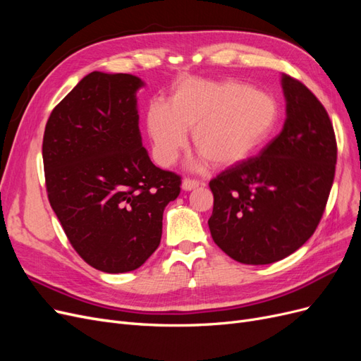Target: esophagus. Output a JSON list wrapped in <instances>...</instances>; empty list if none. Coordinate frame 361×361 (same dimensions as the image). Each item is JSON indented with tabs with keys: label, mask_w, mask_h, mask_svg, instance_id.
I'll return each instance as SVG.
<instances>
[{
	"label": "esophagus",
	"mask_w": 361,
	"mask_h": 361,
	"mask_svg": "<svg viewBox=\"0 0 361 361\" xmlns=\"http://www.w3.org/2000/svg\"><path fill=\"white\" fill-rule=\"evenodd\" d=\"M199 182L194 180V179H183L182 180V190L183 191H191V190H195L199 187Z\"/></svg>",
	"instance_id": "esophagus-1"
}]
</instances>
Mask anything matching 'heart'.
Instances as JSON below:
<instances>
[{
    "label": "heart",
    "mask_w": 361,
    "mask_h": 361,
    "mask_svg": "<svg viewBox=\"0 0 361 361\" xmlns=\"http://www.w3.org/2000/svg\"><path fill=\"white\" fill-rule=\"evenodd\" d=\"M279 118V105L269 93L238 80L185 78L176 82L170 101H154L146 125L158 164L167 167L187 147L192 129L200 161L218 167L244 161L264 143Z\"/></svg>",
    "instance_id": "1"
}]
</instances>
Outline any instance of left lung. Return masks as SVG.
I'll use <instances>...</instances> for the list:
<instances>
[{
    "mask_svg": "<svg viewBox=\"0 0 361 361\" xmlns=\"http://www.w3.org/2000/svg\"><path fill=\"white\" fill-rule=\"evenodd\" d=\"M286 120L256 158L209 182V231L227 256L245 265L288 257L313 235L334 179L331 120L307 87L281 75Z\"/></svg>",
    "mask_w": 361,
    "mask_h": 361,
    "instance_id": "1",
    "label": "left lung"
}]
</instances>
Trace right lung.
Listing matches in <instances>:
<instances>
[{
	"label": "right lung",
	"instance_id": "right-lung-1",
	"mask_svg": "<svg viewBox=\"0 0 361 361\" xmlns=\"http://www.w3.org/2000/svg\"><path fill=\"white\" fill-rule=\"evenodd\" d=\"M129 73L92 72L54 108L43 135L51 207L90 267L118 274L158 248L162 214L180 178L158 169L143 147L137 92Z\"/></svg>",
	"mask_w": 361,
	"mask_h": 361
}]
</instances>
